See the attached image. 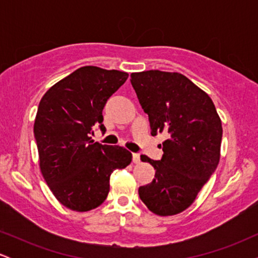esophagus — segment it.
I'll return each mask as SVG.
<instances>
[{
	"label": "esophagus",
	"mask_w": 258,
	"mask_h": 258,
	"mask_svg": "<svg viewBox=\"0 0 258 258\" xmlns=\"http://www.w3.org/2000/svg\"><path fill=\"white\" fill-rule=\"evenodd\" d=\"M132 161L135 162V164H139V161H141V155L137 153H133L132 154Z\"/></svg>",
	"instance_id": "esophagus-1"
}]
</instances>
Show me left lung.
<instances>
[{
    "label": "left lung",
    "instance_id": "left-lung-1",
    "mask_svg": "<svg viewBox=\"0 0 258 258\" xmlns=\"http://www.w3.org/2000/svg\"><path fill=\"white\" fill-rule=\"evenodd\" d=\"M131 84L152 136H167L161 159L141 155L155 168V177L139 186V198L155 215H177L194 203L217 168L221 119L209 94L179 73H133Z\"/></svg>",
    "mask_w": 258,
    "mask_h": 258
}]
</instances>
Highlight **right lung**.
Returning <instances> with one entry per match:
<instances>
[{
  "label": "right lung",
  "instance_id": "obj_1",
  "mask_svg": "<svg viewBox=\"0 0 258 258\" xmlns=\"http://www.w3.org/2000/svg\"><path fill=\"white\" fill-rule=\"evenodd\" d=\"M128 74L82 67L44 93L34 123L40 168L60 204L74 211L96 209L106 199L112 171L131 164L123 147L92 141L104 132L103 109Z\"/></svg>",
  "mask_w": 258,
  "mask_h": 258
}]
</instances>
